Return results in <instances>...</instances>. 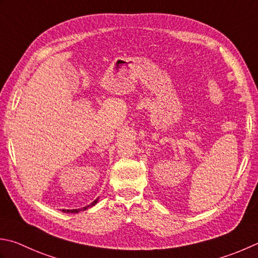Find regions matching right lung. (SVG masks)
Here are the masks:
<instances>
[{
	"instance_id": "right-lung-1",
	"label": "right lung",
	"mask_w": 258,
	"mask_h": 258,
	"mask_svg": "<svg viewBox=\"0 0 258 258\" xmlns=\"http://www.w3.org/2000/svg\"><path fill=\"white\" fill-rule=\"evenodd\" d=\"M97 200L98 199H96V200H94L92 204L90 205H88L87 207H84V208H82V209H72V210H69V209H62V213H72V214H76V213H79V211H82V210H86L87 208H89V207H93L94 205H96L97 204Z\"/></svg>"
}]
</instances>
